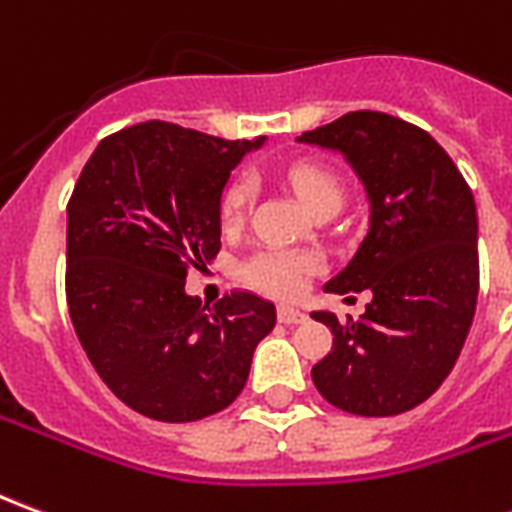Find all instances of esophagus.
Returning a JSON list of instances; mask_svg holds the SVG:
<instances>
[{"mask_svg":"<svg viewBox=\"0 0 512 512\" xmlns=\"http://www.w3.org/2000/svg\"><path fill=\"white\" fill-rule=\"evenodd\" d=\"M279 321L288 323V326H299V323L307 321V312L296 310V307H279Z\"/></svg>","mask_w":512,"mask_h":512,"instance_id":"34e87169","label":"esophagus"}]
</instances>
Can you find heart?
<instances>
[{
    "label": "heart",
    "mask_w": 512,
    "mask_h": 512,
    "mask_svg": "<svg viewBox=\"0 0 512 512\" xmlns=\"http://www.w3.org/2000/svg\"><path fill=\"white\" fill-rule=\"evenodd\" d=\"M290 189L296 191V197L307 211H318L323 205H337L343 202V189L329 169L315 167V164H296L288 169ZM252 200V186L246 180H238L230 189L224 191L222 200V222L233 227L244 219L246 208ZM312 257L299 255V252H285V249H263L244 263L241 277L246 285H252L260 293L277 296V299H293L299 296L307 277L312 274Z\"/></svg>",
    "instance_id": "b5f03b06"
}]
</instances>
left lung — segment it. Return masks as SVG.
<instances>
[{"instance_id":"1","label":"left lung","mask_w":512,"mask_h":512,"mask_svg":"<svg viewBox=\"0 0 512 512\" xmlns=\"http://www.w3.org/2000/svg\"><path fill=\"white\" fill-rule=\"evenodd\" d=\"M345 158L367 197V233L329 293H362L365 315L329 326L334 345L312 367L332 406L392 417L428 400L450 376L477 307V208L444 147L384 112H348L296 139Z\"/></svg>"}]
</instances>
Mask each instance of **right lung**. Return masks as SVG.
Instances as JSON below:
<instances>
[{
  "label": "right lung",
  "instance_id": "right-lung-1",
  "mask_svg": "<svg viewBox=\"0 0 512 512\" xmlns=\"http://www.w3.org/2000/svg\"><path fill=\"white\" fill-rule=\"evenodd\" d=\"M172 123L106 136L68 202L65 293L73 329L112 395L142 417L194 422L241 395L277 307L233 290L202 307L189 268L222 249V191L263 147Z\"/></svg>",
  "mask_w": 512,
  "mask_h": 512
}]
</instances>
